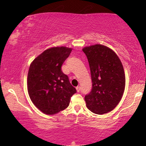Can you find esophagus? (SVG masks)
I'll return each mask as SVG.
<instances>
[{"label":"esophagus","instance_id":"1","mask_svg":"<svg viewBox=\"0 0 146 146\" xmlns=\"http://www.w3.org/2000/svg\"><path fill=\"white\" fill-rule=\"evenodd\" d=\"M76 91H77V92H79V91H80V86H77V87L76 88Z\"/></svg>","mask_w":146,"mask_h":146}]
</instances>
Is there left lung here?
Returning <instances> with one entry per match:
<instances>
[{
	"label": "left lung",
	"mask_w": 146,
	"mask_h": 146,
	"mask_svg": "<svg viewBox=\"0 0 146 146\" xmlns=\"http://www.w3.org/2000/svg\"><path fill=\"white\" fill-rule=\"evenodd\" d=\"M82 51L88 58L93 83L84 97L86 106L95 114L107 113L118 105L124 91L122 62L112 49L101 44L85 47Z\"/></svg>",
	"instance_id": "8db88e82"
}]
</instances>
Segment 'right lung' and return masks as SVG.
Returning <instances> with one entry per match:
<instances>
[{
  "label": "right lung",
  "instance_id": "obj_1",
  "mask_svg": "<svg viewBox=\"0 0 146 146\" xmlns=\"http://www.w3.org/2000/svg\"><path fill=\"white\" fill-rule=\"evenodd\" d=\"M72 49L54 47L32 62L28 74V91L32 102L42 112L54 115L68 107L76 90L61 70Z\"/></svg>",
  "mask_w": 146,
  "mask_h": 146
}]
</instances>
